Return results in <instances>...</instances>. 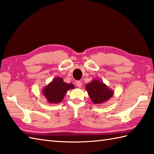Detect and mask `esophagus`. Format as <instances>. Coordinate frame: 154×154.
<instances>
[{
    "label": "esophagus",
    "mask_w": 154,
    "mask_h": 154,
    "mask_svg": "<svg viewBox=\"0 0 154 154\" xmlns=\"http://www.w3.org/2000/svg\"><path fill=\"white\" fill-rule=\"evenodd\" d=\"M76 85H77V86L79 87V88H81V87H82V83H81V81H76Z\"/></svg>",
    "instance_id": "1"
}]
</instances>
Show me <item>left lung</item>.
I'll return each instance as SVG.
<instances>
[{"label": "left lung", "instance_id": "left-lung-1", "mask_svg": "<svg viewBox=\"0 0 154 154\" xmlns=\"http://www.w3.org/2000/svg\"><path fill=\"white\" fill-rule=\"evenodd\" d=\"M88 94L94 104H100L113 96L114 91L99 79H93L85 86Z\"/></svg>", "mask_w": 154, "mask_h": 154}]
</instances>
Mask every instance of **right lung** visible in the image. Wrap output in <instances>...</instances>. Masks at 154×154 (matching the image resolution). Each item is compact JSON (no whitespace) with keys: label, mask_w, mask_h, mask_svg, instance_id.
Wrapping results in <instances>:
<instances>
[{"label":"right lung","mask_w":154,"mask_h":154,"mask_svg":"<svg viewBox=\"0 0 154 154\" xmlns=\"http://www.w3.org/2000/svg\"><path fill=\"white\" fill-rule=\"evenodd\" d=\"M75 89L73 84L65 83L61 77H57L42 89V93L49 103H61L67 91Z\"/></svg>","instance_id":"add662e5"}]
</instances>
